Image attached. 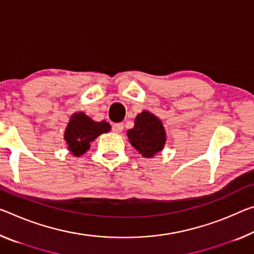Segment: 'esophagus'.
Returning <instances> with one entry per match:
<instances>
[{
  "mask_svg": "<svg viewBox=\"0 0 254 254\" xmlns=\"http://www.w3.org/2000/svg\"><path fill=\"white\" fill-rule=\"evenodd\" d=\"M112 130H113V132H115V133H121V132L123 131V123L113 124Z\"/></svg>",
  "mask_w": 254,
  "mask_h": 254,
  "instance_id": "1",
  "label": "esophagus"
}]
</instances>
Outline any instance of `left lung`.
Here are the masks:
<instances>
[{
	"mask_svg": "<svg viewBox=\"0 0 254 254\" xmlns=\"http://www.w3.org/2000/svg\"><path fill=\"white\" fill-rule=\"evenodd\" d=\"M127 135L131 146L147 158L162 151L166 142V132L162 121L148 111L136 115L134 127L127 130Z\"/></svg>",
	"mask_w": 254,
	"mask_h": 254,
	"instance_id": "left-lung-1",
	"label": "left lung"
}]
</instances>
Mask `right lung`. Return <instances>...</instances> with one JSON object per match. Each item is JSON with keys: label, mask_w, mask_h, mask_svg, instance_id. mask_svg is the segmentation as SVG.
<instances>
[{"label": "right lung", "mask_w": 254, "mask_h": 254, "mask_svg": "<svg viewBox=\"0 0 254 254\" xmlns=\"http://www.w3.org/2000/svg\"><path fill=\"white\" fill-rule=\"evenodd\" d=\"M111 130L110 123L106 121L95 122L84 113H74L71 116L64 132V140L67 149L76 157L83 155L90 148V143L102 133H107Z\"/></svg>", "instance_id": "right-lung-1"}]
</instances>
